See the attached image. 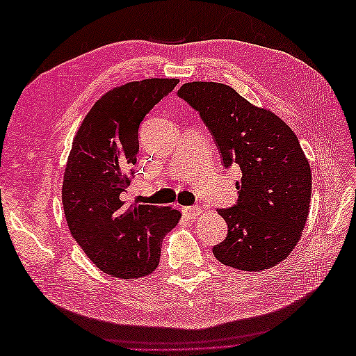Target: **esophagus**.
I'll use <instances>...</instances> for the list:
<instances>
[{
	"label": "esophagus",
	"instance_id": "obj_1",
	"mask_svg": "<svg viewBox=\"0 0 356 356\" xmlns=\"http://www.w3.org/2000/svg\"><path fill=\"white\" fill-rule=\"evenodd\" d=\"M182 212H184V215H187L188 218H196L203 212V208L202 207H186V208H182Z\"/></svg>",
	"mask_w": 356,
	"mask_h": 356
}]
</instances>
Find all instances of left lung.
<instances>
[{"instance_id": "left-lung-1", "label": "left lung", "mask_w": 356, "mask_h": 356, "mask_svg": "<svg viewBox=\"0 0 356 356\" xmlns=\"http://www.w3.org/2000/svg\"><path fill=\"white\" fill-rule=\"evenodd\" d=\"M178 96L209 129L224 168L242 170L238 202L218 209L229 233L212 248L215 258L243 272L279 264L298 243L309 215L312 172L298 138L276 114L227 84L186 83Z\"/></svg>"}]
</instances>
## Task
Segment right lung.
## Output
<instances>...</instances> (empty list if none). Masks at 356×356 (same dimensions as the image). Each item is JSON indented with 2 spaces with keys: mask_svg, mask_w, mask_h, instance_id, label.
Listing matches in <instances>:
<instances>
[{
  "mask_svg": "<svg viewBox=\"0 0 356 356\" xmlns=\"http://www.w3.org/2000/svg\"><path fill=\"white\" fill-rule=\"evenodd\" d=\"M178 83L147 79L118 86L95 102L74 136L63 174V212L75 242L106 275L153 273L161 239L181 218L177 209L124 200L135 174L139 124Z\"/></svg>",
  "mask_w": 356,
  "mask_h": 356,
  "instance_id": "obj_1",
  "label": "right lung"
}]
</instances>
